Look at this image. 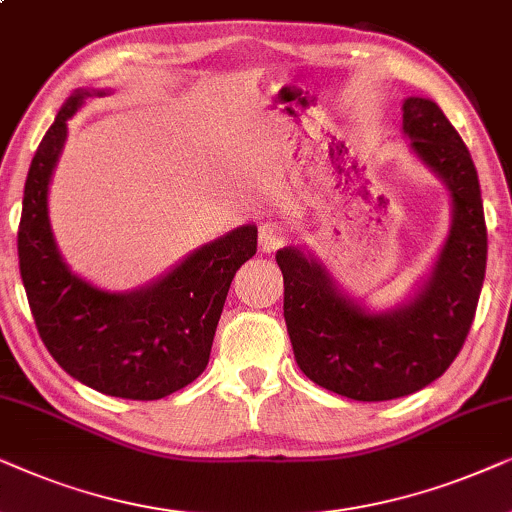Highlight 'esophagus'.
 I'll list each match as a JSON object with an SVG mask.
<instances>
[{
  "mask_svg": "<svg viewBox=\"0 0 512 512\" xmlns=\"http://www.w3.org/2000/svg\"><path fill=\"white\" fill-rule=\"evenodd\" d=\"M285 243V231L278 222H262L260 227V248L262 252H276Z\"/></svg>",
  "mask_w": 512,
  "mask_h": 512,
  "instance_id": "obj_1",
  "label": "esophagus"
}]
</instances>
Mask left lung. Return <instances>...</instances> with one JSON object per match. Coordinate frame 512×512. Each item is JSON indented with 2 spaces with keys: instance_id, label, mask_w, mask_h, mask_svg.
I'll return each instance as SVG.
<instances>
[{
  "instance_id": "1",
  "label": "left lung",
  "mask_w": 512,
  "mask_h": 512,
  "mask_svg": "<svg viewBox=\"0 0 512 512\" xmlns=\"http://www.w3.org/2000/svg\"><path fill=\"white\" fill-rule=\"evenodd\" d=\"M403 133L452 199L445 245L405 304L370 311L339 288L313 252L295 245L276 252L299 370L360 403L403 398L445 374L466 342L485 281V210L468 147L442 109L417 95L403 102Z\"/></svg>"
}]
</instances>
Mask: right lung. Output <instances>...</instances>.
I'll use <instances>...</instances> for the list:
<instances>
[{
    "mask_svg": "<svg viewBox=\"0 0 512 512\" xmlns=\"http://www.w3.org/2000/svg\"><path fill=\"white\" fill-rule=\"evenodd\" d=\"M107 93L77 88L39 142L18 227L20 278L39 337L70 377L114 398L159 400L206 370L229 285L257 252V227L201 245L140 290L109 292L72 274L51 231L49 185L67 121Z\"/></svg>",
    "mask_w": 512,
    "mask_h": 512,
    "instance_id": "obj_1",
    "label": "right lung"
}]
</instances>
